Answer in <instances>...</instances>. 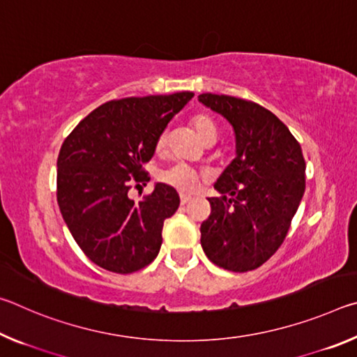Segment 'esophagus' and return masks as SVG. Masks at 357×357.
Instances as JSON below:
<instances>
[{"mask_svg":"<svg viewBox=\"0 0 357 357\" xmlns=\"http://www.w3.org/2000/svg\"><path fill=\"white\" fill-rule=\"evenodd\" d=\"M189 202H192V198L189 195H181V204H187Z\"/></svg>","mask_w":357,"mask_h":357,"instance_id":"34e87169","label":"esophagus"}]
</instances>
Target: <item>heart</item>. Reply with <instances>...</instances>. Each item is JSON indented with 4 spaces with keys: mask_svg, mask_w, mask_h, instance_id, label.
Returning <instances> with one entry per match:
<instances>
[{
    "mask_svg": "<svg viewBox=\"0 0 357 357\" xmlns=\"http://www.w3.org/2000/svg\"><path fill=\"white\" fill-rule=\"evenodd\" d=\"M193 128H195L198 137L202 138L204 144H209L215 142L217 138V128L215 124L211 121L208 116H203V114H198L193 119ZM167 140L168 135L167 132H160V135L157 137L155 140V151L157 153H164L167 148ZM159 179L162 183L173 187L181 193H193L198 190L200 187V174H198L193 168L185 164H173L167 167L165 170H162L159 174Z\"/></svg>",
    "mask_w": 357,
    "mask_h": 357,
    "instance_id": "obj_1",
    "label": "heart"
}]
</instances>
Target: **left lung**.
Listing matches in <instances>:
<instances>
[{"mask_svg": "<svg viewBox=\"0 0 357 357\" xmlns=\"http://www.w3.org/2000/svg\"><path fill=\"white\" fill-rule=\"evenodd\" d=\"M204 107L225 118L236 155L208 198L202 247L214 264L233 273L257 269L274 255L305 190V160L298 140L274 113L255 102L204 93Z\"/></svg>", "mask_w": 357, "mask_h": 357, "instance_id": "8db88e82", "label": "left lung"}]
</instances>
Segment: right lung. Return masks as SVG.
Returning <instances> with one entry per match:
<instances>
[{
    "instance_id": "1",
    "label": "right lung",
    "mask_w": 357,
    "mask_h": 357,
    "mask_svg": "<svg viewBox=\"0 0 357 357\" xmlns=\"http://www.w3.org/2000/svg\"><path fill=\"white\" fill-rule=\"evenodd\" d=\"M193 93L110 100L96 108L66 138L58 155V204L75 243L93 263L116 274L148 266L162 245L164 220L179 206L173 187L157 183L134 202L130 183L143 172L155 140Z\"/></svg>"
}]
</instances>
